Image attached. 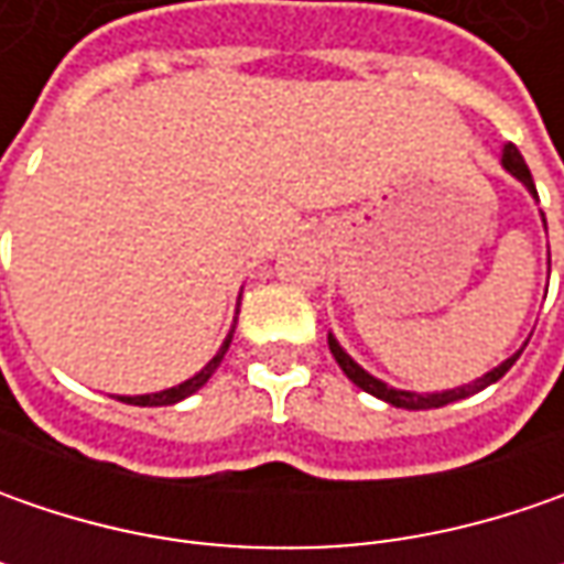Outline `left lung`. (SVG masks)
I'll return each mask as SVG.
<instances>
[{"mask_svg":"<svg viewBox=\"0 0 564 564\" xmlns=\"http://www.w3.org/2000/svg\"><path fill=\"white\" fill-rule=\"evenodd\" d=\"M502 169L506 172H511L521 185L531 191L533 197H536V187H533V178H531V169H528V163H524V156L518 153V147L514 143H506L502 147ZM546 223V219H543ZM329 351H333V358H336V364L345 370V377L351 379L358 389H364V392H370V395H377V399L389 401V404H395V408H404V411H426V408H443V404H452V401L458 399H467V395H474V392H480V389H487V386H492V382H499V379L506 377L511 370V364L521 358V351L518 355H511V358H506L499 367H492L489 373H484L480 379H474V382H467V386H458V389H445V392H426V395H421V392H408V389H395V386H386L382 379L370 377L364 367H360L358 360L351 358V355H345V348L338 345L336 336L329 333Z\"/></svg>","mask_w":564,"mask_h":564,"instance_id":"1","label":"left lung"}]
</instances>
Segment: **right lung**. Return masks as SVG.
I'll use <instances>...</instances> for the list:
<instances>
[{
  "label": "right lung",
  "instance_id": "right-lung-1",
  "mask_svg": "<svg viewBox=\"0 0 564 564\" xmlns=\"http://www.w3.org/2000/svg\"><path fill=\"white\" fill-rule=\"evenodd\" d=\"M231 333H235V326H231ZM231 333L226 336V341L219 345V351L213 355V360L206 364L200 373H194L191 379H185V382H178V386H172V389H163V392H153V395H121L119 401H124V404H141V408H160V404H175V401L187 399V395H194L197 389H204L206 379L216 373V367L223 364V358H226L228 345H231Z\"/></svg>",
  "mask_w": 564,
  "mask_h": 564
}]
</instances>
